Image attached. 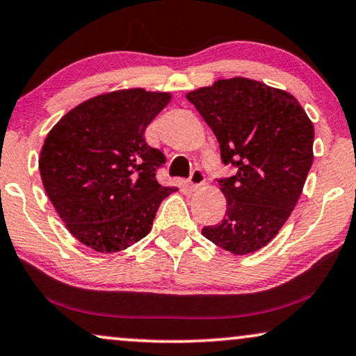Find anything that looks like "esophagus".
Masks as SVG:
<instances>
[{
  "instance_id": "34e87169",
  "label": "esophagus",
  "mask_w": 356,
  "mask_h": 356,
  "mask_svg": "<svg viewBox=\"0 0 356 356\" xmlns=\"http://www.w3.org/2000/svg\"><path fill=\"white\" fill-rule=\"evenodd\" d=\"M203 184H205V174L202 172V169H195L192 172L191 179H188V187L197 191V188H200Z\"/></svg>"
}]
</instances>
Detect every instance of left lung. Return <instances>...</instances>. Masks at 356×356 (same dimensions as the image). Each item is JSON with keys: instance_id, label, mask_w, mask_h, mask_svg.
Listing matches in <instances>:
<instances>
[{"instance_id": "obj_1", "label": "left lung", "mask_w": 356, "mask_h": 356, "mask_svg": "<svg viewBox=\"0 0 356 356\" xmlns=\"http://www.w3.org/2000/svg\"><path fill=\"white\" fill-rule=\"evenodd\" d=\"M186 97L215 134L222 163L236 168L218 181L225 216L202 234L234 255L255 252L278 234L301 195L314 159L312 122L290 92L241 76Z\"/></svg>"}]
</instances>
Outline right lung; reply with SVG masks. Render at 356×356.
I'll use <instances>...</instances> for the list:
<instances>
[{
    "instance_id": "obj_1",
    "label": "right lung",
    "mask_w": 356,
    "mask_h": 356,
    "mask_svg": "<svg viewBox=\"0 0 356 356\" xmlns=\"http://www.w3.org/2000/svg\"><path fill=\"white\" fill-rule=\"evenodd\" d=\"M169 92L120 89L71 108L49 131L39 169L66 229L96 252L123 250L151 231L161 202L177 191L156 181L164 154L145 141Z\"/></svg>"
}]
</instances>
